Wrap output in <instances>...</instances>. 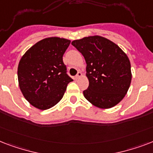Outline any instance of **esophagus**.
<instances>
[{"mask_svg": "<svg viewBox=\"0 0 153 153\" xmlns=\"http://www.w3.org/2000/svg\"><path fill=\"white\" fill-rule=\"evenodd\" d=\"M82 72L81 71H78V73H77V74H76V76L74 77V79H75V80L79 79L80 77H82Z\"/></svg>", "mask_w": 153, "mask_h": 153, "instance_id": "obj_1", "label": "esophagus"}]
</instances>
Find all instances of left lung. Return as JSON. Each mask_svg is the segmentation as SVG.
<instances>
[{"label": "left lung", "mask_w": 153, "mask_h": 153, "mask_svg": "<svg viewBox=\"0 0 153 153\" xmlns=\"http://www.w3.org/2000/svg\"><path fill=\"white\" fill-rule=\"evenodd\" d=\"M71 44L86 62L88 88L83 95L101 109L115 106L127 94L131 80V65L126 54L114 42L100 36L84 37Z\"/></svg>", "instance_id": "obj_1"}]
</instances>
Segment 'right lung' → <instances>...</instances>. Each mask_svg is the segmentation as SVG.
Segmentation results:
<instances>
[{
  "instance_id": "obj_1",
  "label": "right lung",
  "mask_w": 153,
  "mask_h": 153,
  "mask_svg": "<svg viewBox=\"0 0 153 153\" xmlns=\"http://www.w3.org/2000/svg\"><path fill=\"white\" fill-rule=\"evenodd\" d=\"M71 40L49 37L37 42L20 59L17 75L25 99L39 109H50L63 97L73 79L67 74L62 56Z\"/></svg>"
}]
</instances>
